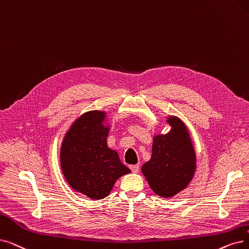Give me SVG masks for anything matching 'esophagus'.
I'll use <instances>...</instances> for the list:
<instances>
[{"mask_svg":"<svg viewBox=\"0 0 249 249\" xmlns=\"http://www.w3.org/2000/svg\"><path fill=\"white\" fill-rule=\"evenodd\" d=\"M130 169L133 173H138L139 172V165H133V166L130 167Z\"/></svg>","mask_w":249,"mask_h":249,"instance_id":"esophagus-1","label":"esophagus"}]
</instances>
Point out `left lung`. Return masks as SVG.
I'll return each instance as SVG.
<instances>
[{"label":"left lung","mask_w":249,"mask_h":249,"mask_svg":"<svg viewBox=\"0 0 249 249\" xmlns=\"http://www.w3.org/2000/svg\"><path fill=\"white\" fill-rule=\"evenodd\" d=\"M172 127L166 134L154 137L151 158L142 171L150 188L161 197H171L185 189L196 168V157L186 126L179 118L170 116Z\"/></svg>","instance_id":"8db88e82"}]
</instances>
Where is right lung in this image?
Segmentation results:
<instances>
[{
    "instance_id": "add662e5",
    "label": "right lung",
    "mask_w": 249,
    "mask_h": 249,
    "mask_svg": "<svg viewBox=\"0 0 249 249\" xmlns=\"http://www.w3.org/2000/svg\"><path fill=\"white\" fill-rule=\"evenodd\" d=\"M106 113L90 111L75 121L61 146V168L69 185L91 199L109 196L117 179L130 173L107 145Z\"/></svg>"
}]
</instances>
